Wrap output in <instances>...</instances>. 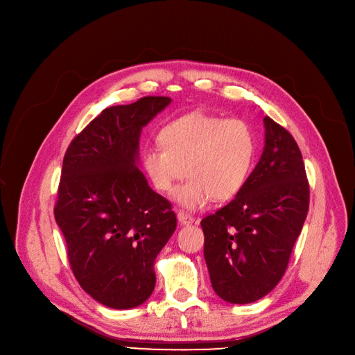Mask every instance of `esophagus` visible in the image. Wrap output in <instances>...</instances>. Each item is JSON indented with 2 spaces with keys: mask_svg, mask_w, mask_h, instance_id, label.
<instances>
[{
  "mask_svg": "<svg viewBox=\"0 0 355 355\" xmlns=\"http://www.w3.org/2000/svg\"><path fill=\"white\" fill-rule=\"evenodd\" d=\"M177 217H178V221L181 223V225H184V226H189V225H193V221H194V217L193 216H190L189 213H185V211H177Z\"/></svg>",
  "mask_w": 355,
  "mask_h": 355,
  "instance_id": "1",
  "label": "esophagus"
}]
</instances>
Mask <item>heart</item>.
Here are the masks:
<instances>
[{
	"instance_id": "b5f03b06",
	"label": "heart",
	"mask_w": 355,
	"mask_h": 355,
	"mask_svg": "<svg viewBox=\"0 0 355 355\" xmlns=\"http://www.w3.org/2000/svg\"><path fill=\"white\" fill-rule=\"evenodd\" d=\"M158 139L159 145L144 149V171L161 193H171L187 174L174 194L185 209H201L213 198L232 200L248 181L256 141L245 121L194 112L164 125Z\"/></svg>"
}]
</instances>
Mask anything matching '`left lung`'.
I'll return each mask as SVG.
<instances>
[{
    "instance_id": "1",
    "label": "left lung",
    "mask_w": 355,
    "mask_h": 355,
    "mask_svg": "<svg viewBox=\"0 0 355 355\" xmlns=\"http://www.w3.org/2000/svg\"><path fill=\"white\" fill-rule=\"evenodd\" d=\"M263 123V153L243 189L201 220L211 286L230 304L254 302L279 284L309 209L300 146L269 116Z\"/></svg>"
}]
</instances>
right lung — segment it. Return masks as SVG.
<instances>
[{"label":"right lung","mask_w":355,"mask_h":355,"mask_svg":"<svg viewBox=\"0 0 355 355\" xmlns=\"http://www.w3.org/2000/svg\"><path fill=\"white\" fill-rule=\"evenodd\" d=\"M171 99L110 106L70 142L54 206L79 285L99 304L130 309L155 288L154 263L177 227L171 202L138 168L142 128Z\"/></svg>","instance_id":"right-lung-1"}]
</instances>
